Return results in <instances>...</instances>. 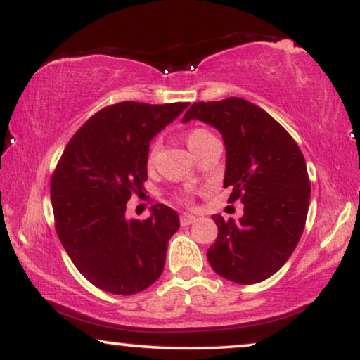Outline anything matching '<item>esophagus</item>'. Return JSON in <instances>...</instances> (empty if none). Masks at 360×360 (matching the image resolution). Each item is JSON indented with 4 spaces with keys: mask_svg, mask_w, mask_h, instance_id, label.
Returning <instances> with one entry per match:
<instances>
[{
    "mask_svg": "<svg viewBox=\"0 0 360 360\" xmlns=\"http://www.w3.org/2000/svg\"><path fill=\"white\" fill-rule=\"evenodd\" d=\"M196 221V216L193 214H188V213H184L180 216V223L181 226H188V224H193Z\"/></svg>",
    "mask_w": 360,
    "mask_h": 360,
    "instance_id": "34e87169",
    "label": "esophagus"
}]
</instances>
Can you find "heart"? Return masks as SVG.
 <instances>
[{
    "label": "heart",
    "instance_id": "1",
    "mask_svg": "<svg viewBox=\"0 0 360 360\" xmlns=\"http://www.w3.org/2000/svg\"><path fill=\"white\" fill-rule=\"evenodd\" d=\"M211 139H214V136L208 132L206 129H201V127H195V129H190L185 132V142L186 146H188V149L196 154L200 149H203V147L208 144ZM157 149H159V144H155L150 147V152H149V164H152V160H154V157L157 154Z\"/></svg>",
    "mask_w": 360,
    "mask_h": 360
}]
</instances>
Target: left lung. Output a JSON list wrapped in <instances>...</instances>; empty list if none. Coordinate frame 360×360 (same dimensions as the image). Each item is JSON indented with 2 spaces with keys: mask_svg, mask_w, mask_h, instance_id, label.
<instances>
[{
  "mask_svg": "<svg viewBox=\"0 0 360 360\" xmlns=\"http://www.w3.org/2000/svg\"><path fill=\"white\" fill-rule=\"evenodd\" d=\"M213 126L226 147L224 188L240 200L239 221L213 214L218 238L208 249L213 270L229 282L250 285L272 277L297 248L307 223V162L292 136L262 108L243 98L200 101L181 122Z\"/></svg>",
  "mask_w": 360,
  "mask_h": 360,
  "instance_id": "left-lung-1",
  "label": "left lung"
}]
</instances>
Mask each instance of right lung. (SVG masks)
<instances>
[{
	"instance_id": "add662e5",
	"label": "right lung",
	"mask_w": 360,
	"mask_h": 360,
	"mask_svg": "<svg viewBox=\"0 0 360 360\" xmlns=\"http://www.w3.org/2000/svg\"><path fill=\"white\" fill-rule=\"evenodd\" d=\"M188 105L122 101L103 108L58 160L51 180L58 239L83 277L103 292L139 293L164 270L179 214L154 205L147 219H129L126 203L144 190L150 141Z\"/></svg>"
}]
</instances>
